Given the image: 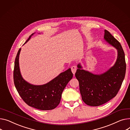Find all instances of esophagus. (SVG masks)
I'll list each match as a JSON object with an SVG mask.
<instances>
[{
	"instance_id": "34e87169",
	"label": "esophagus",
	"mask_w": 130,
	"mask_h": 130,
	"mask_svg": "<svg viewBox=\"0 0 130 130\" xmlns=\"http://www.w3.org/2000/svg\"><path fill=\"white\" fill-rule=\"evenodd\" d=\"M71 70H72V73H73V74L74 75V74H75L76 72V70H77V67H76V66L74 65V66H72V67H71Z\"/></svg>"
}]
</instances>
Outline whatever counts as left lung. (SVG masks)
<instances>
[{
  "label": "left lung",
  "mask_w": 130,
  "mask_h": 130,
  "mask_svg": "<svg viewBox=\"0 0 130 130\" xmlns=\"http://www.w3.org/2000/svg\"><path fill=\"white\" fill-rule=\"evenodd\" d=\"M105 40L117 50L118 56L113 66L101 74H94L83 69L80 64L75 76L79 82L83 101L90 106L96 107L107 102L118 93L124 80L126 72L125 54L120 42L107 30Z\"/></svg>",
  "instance_id": "left-lung-1"
}]
</instances>
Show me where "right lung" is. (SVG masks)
<instances>
[{"mask_svg": "<svg viewBox=\"0 0 130 130\" xmlns=\"http://www.w3.org/2000/svg\"><path fill=\"white\" fill-rule=\"evenodd\" d=\"M34 33L29 37L24 44L30 39ZM21 49L19 50L17 54L13 71L14 84L17 91L23 100L30 107L41 110L54 109L59 105L64 88L73 78L71 69L69 68L61 73L45 84H31L23 78L20 73L19 58Z\"/></svg>", "mask_w": 130, "mask_h": 130, "instance_id": "right-lung-1", "label": "right lung"}]
</instances>
